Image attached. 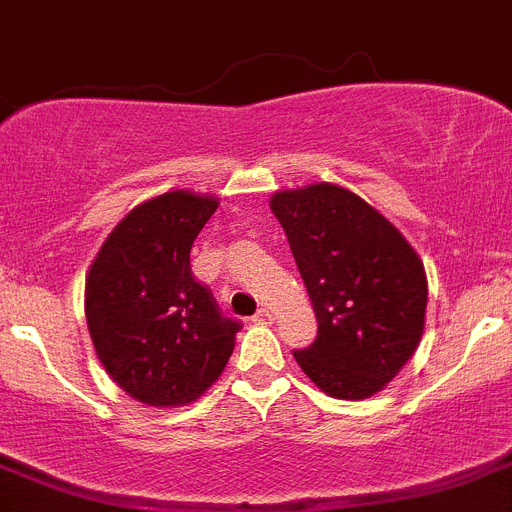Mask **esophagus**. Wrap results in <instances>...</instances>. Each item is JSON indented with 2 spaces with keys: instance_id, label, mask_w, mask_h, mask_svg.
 I'll return each instance as SVG.
<instances>
[{
  "instance_id": "1",
  "label": "esophagus",
  "mask_w": 512,
  "mask_h": 512,
  "mask_svg": "<svg viewBox=\"0 0 512 512\" xmlns=\"http://www.w3.org/2000/svg\"><path fill=\"white\" fill-rule=\"evenodd\" d=\"M255 324H262V326H267V324H273V311H270V308H260V311L255 313Z\"/></svg>"
}]
</instances>
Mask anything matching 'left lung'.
Segmentation results:
<instances>
[{
	"label": "left lung",
	"mask_w": 512,
	"mask_h": 512,
	"mask_svg": "<svg viewBox=\"0 0 512 512\" xmlns=\"http://www.w3.org/2000/svg\"><path fill=\"white\" fill-rule=\"evenodd\" d=\"M270 209L319 321L313 344L293 357L331 398L380 393L421 342L428 285L416 250L380 211L334 183L273 193Z\"/></svg>",
	"instance_id": "obj_1"
}]
</instances>
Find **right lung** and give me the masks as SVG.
<instances>
[{
  "instance_id": "obj_1",
  "label": "right lung",
  "mask_w": 512,
  "mask_h": 512,
  "mask_svg": "<svg viewBox=\"0 0 512 512\" xmlns=\"http://www.w3.org/2000/svg\"><path fill=\"white\" fill-rule=\"evenodd\" d=\"M219 201L168 191L114 227L86 278L96 357L127 395L155 408L199 398L222 375L242 329L191 273V245Z\"/></svg>"
}]
</instances>
